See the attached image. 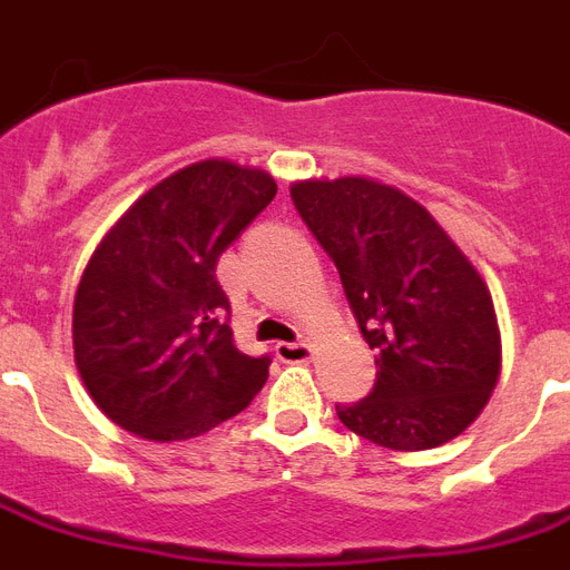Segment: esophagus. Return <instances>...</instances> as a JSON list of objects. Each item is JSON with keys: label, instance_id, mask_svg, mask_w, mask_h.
<instances>
[{"label": "esophagus", "instance_id": "1", "mask_svg": "<svg viewBox=\"0 0 570 570\" xmlns=\"http://www.w3.org/2000/svg\"><path fill=\"white\" fill-rule=\"evenodd\" d=\"M275 351H277V360H284V363H309L313 354H316V348H313L307 340L281 342Z\"/></svg>", "mask_w": 570, "mask_h": 570}]
</instances>
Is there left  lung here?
<instances>
[{
    "label": "left lung",
    "mask_w": 570,
    "mask_h": 570,
    "mask_svg": "<svg viewBox=\"0 0 570 570\" xmlns=\"http://www.w3.org/2000/svg\"><path fill=\"white\" fill-rule=\"evenodd\" d=\"M289 196L377 351L372 395L336 406L342 424L390 451L460 436L501 377V327L480 272L419 202L381 180L307 178Z\"/></svg>",
    "instance_id": "left-lung-1"
}]
</instances>
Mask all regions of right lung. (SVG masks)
<instances>
[{
  "label": "right lung",
  "instance_id": "obj_1",
  "mask_svg": "<svg viewBox=\"0 0 570 570\" xmlns=\"http://www.w3.org/2000/svg\"><path fill=\"white\" fill-rule=\"evenodd\" d=\"M275 193L269 173L207 157L146 189L96 245L72 304V348L114 424L184 442L263 390L269 357L234 345L216 261Z\"/></svg>",
  "mask_w": 570,
  "mask_h": 570
}]
</instances>
